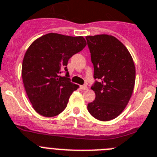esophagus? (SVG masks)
Here are the masks:
<instances>
[{
	"label": "esophagus",
	"mask_w": 157,
	"mask_h": 157,
	"mask_svg": "<svg viewBox=\"0 0 157 157\" xmlns=\"http://www.w3.org/2000/svg\"><path fill=\"white\" fill-rule=\"evenodd\" d=\"M81 89H82V90H87V89H88V87H87L86 85H81Z\"/></svg>",
	"instance_id": "obj_1"
}]
</instances>
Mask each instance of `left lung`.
<instances>
[{"instance_id":"8db88e82","label":"left lung","mask_w":157,"mask_h":157,"mask_svg":"<svg viewBox=\"0 0 157 157\" xmlns=\"http://www.w3.org/2000/svg\"><path fill=\"white\" fill-rule=\"evenodd\" d=\"M94 67L92 89L96 98L88 104L91 115L101 121L115 119L124 110L133 92L136 68L125 46L107 34L86 36Z\"/></svg>"}]
</instances>
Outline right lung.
<instances>
[{"label":"right lung","mask_w":157,"mask_h":157,"mask_svg":"<svg viewBox=\"0 0 157 157\" xmlns=\"http://www.w3.org/2000/svg\"><path fill=\"white\" fill-rule=\"evenodd\" d=\"M86 44L83 36L50 33L28 48L22 63V80L32 106L40 115L55 117L66 108L71 94L79 85L71 82L68 72L65 76L60 74L68 71L69 58Z\"/></svg>","instance_id":"add662e5"}]
</instances>
